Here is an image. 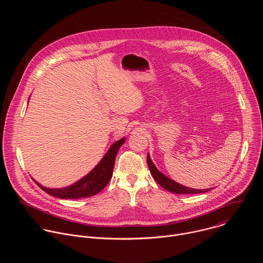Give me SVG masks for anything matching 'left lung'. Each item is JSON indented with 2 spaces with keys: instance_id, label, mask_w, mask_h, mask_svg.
I'll return each instance as SVG.
<instances>
[{
  "instance_id": "left-lung-1",
  "label": "left lung",
  "mask_w": 263,
  "mask_h": 263,
  "mask_svg": "<svg viewBox=\"0 0 263 263\" xmlns=\"http://www.w3.org/2000/svg\"><path fill=\"white\" fill-rule=\"evenodd\" d=\"M147 165L149 168V172H151L152 177L155 179V181L161 186L163 187L164 190L177 194V195H185V194H200V193H206L209 192L210 189L208 190H195V189H190V187H186L182 184L177 183L176 181L172 180L171 178L166 177L165 175H163L153 163L151 157H149V154H147Z\"/></svg>"
}]
</instances>
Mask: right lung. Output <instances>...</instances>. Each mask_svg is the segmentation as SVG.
Segmentation results:
<instances>
[{
  "instance_id": "1",
  "label": "right lung",
  "mask_w": 263,
  "mask_h": 263,
  "mask_svg": "<svg viewBox=\"0 0 263 263\" xmlns=\"http://www.w3.org/2000/svg\"><path fill=\"white\" fill-rule=\"evenodd\" d=\"M125 141L126 138L123 137L112 143L101 161L86 176L69 186L61 187V189H49L34 179L33 180L47 194L59 199H81L95 196L100 193L110 181L112 173H114L117 154Z\"/></svg>"
}]
</instances>
